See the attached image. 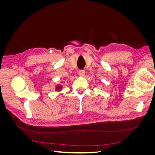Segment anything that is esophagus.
Returning a JSON list of instances; mask_svg holds the SVG:
<instances>
[{"mask_svg": "<svg viewBox=\"0 0 155 155\" xmlns=\"http://www.w3.org/2000/svg\"><path fill=\"white\" fill-rule=\"evenodd\" d=\"M85 70H79L78 74H79V76H85Z\"/></svg>", "mask_w": 155, "mask_h": 155, "instance_id": "34e87169", "label": "esophagus"}]
</instances>
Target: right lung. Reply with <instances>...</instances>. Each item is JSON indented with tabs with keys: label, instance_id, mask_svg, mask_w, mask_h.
Segmentation results:
<instances>
[{
	"label": "right lung",
	"instance_id": "right-lung-1",
	"mask_svg": "<svg viewBox=\"0 0 155 155\" xmlns=\"http://www.w3.org/2000/svg\"><path fill=\"white\" fill-rule=\"evenodd\" d=\"M61 86H58L57 87H56V90L59 91V90H61Z\"/></svg>",
	"mask_w": 155,
	"mask_h": 155
}]
</instances>
